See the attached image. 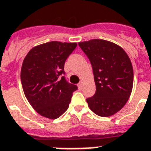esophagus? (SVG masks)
Listing matches in <instances>:
<instances>
[{"mask_svg":"<svg viewBox=\"0 0 151 151\" xmlns=\"http://www.w3.org/2000/svg\"><path fill=\"white\" fill-rule=\"evenodd\" d=\"M78 88H79L80 89H81V88H82V87H83V81H81V82L78 83Z\"/></svg>","mask_w":151,"mask_h":151,"instance_id":"34e87169","label":"esophagus"}]
</instances>
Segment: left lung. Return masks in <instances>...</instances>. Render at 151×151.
<instances>
[{"label": "left lung", "instance_id": "1", "mask_svg": "<svg viewBox=\"0 0 151 151\" xmlns=\"http://www.w3.org/2000/svg\"><path fill=\"white\" fill-rule=\"evenodd\" d=\"M92 64L96 93L86 99L93 112L109 117L122 109L131 95L133 69L131 60L120 46L110 41L94 39L80 42Z\"/></svg>", "mask_w": 151, "mask_h": 151}]
</instances>
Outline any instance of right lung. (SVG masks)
Segmentation results:
<instances>
[{"label": "right lung", "instance_id": "add662e5", "mask_svg": "<svg viewBox=\"0 0 151 151\" xmlns=\"http://www.w3.org/2000/svg\"><path fill=\"white\" fill-rule=\"evenodd\" d=\"M76 43L51 41L34 47L22 63L21 81L30 105L50 119L59 117L69 107L78 86L67 81L64 64Z\"/></svg>", "mask_w": 151, "mask_h": 151}]
</instances>
